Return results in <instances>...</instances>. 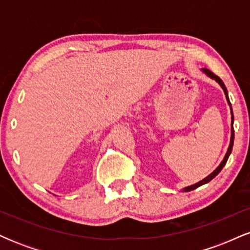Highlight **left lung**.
<instances>
[{"instance_id": "8db88e82", "label": "left lung", "mask_w": 250, "mask_h": 250, "mask_svg": "<svg viewBox=\"0 0 250 250\" xmlns=\"http://www.w3.org/2000/svg\"><path fill=\"white\" fill-rule=\"evenodd\" d=\"M203 71H205V73L207 74L208 76H210L211 79H214L215 81H216V82H219V84L221 85V87H222L223 91H225V94H226V97H227V101H228L229 105H230V102H229V97H228V91H227V88H226L225 83L222 82V80H221L219 76H216V75H215V74L213 73V71H210V70H209V69H207V68H203ZM233 121H234V116H233V111H231V137H230V145H229L228 151H227V154H226L225 159H223V161L221 162V165L219 166V167H217L216 169H215V170H214L213 173H211L210 175H209V176L206 177V179H203L202 181H200V182H199V183H196V185H193V186H190V187H187V188H185V191H190V190H194V189H196L197 187H200V186L205 185V183H208L209 181H211V180H213L214 177L216 176V175L219 174L221 170H222V168L225 167V165H226V163H227V161H228V157H229V155H230L231 150H233V145H234V128H233Z\"/></svg>"}]
</instances>
